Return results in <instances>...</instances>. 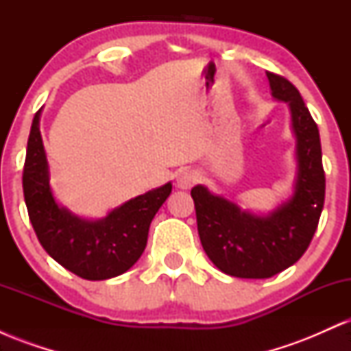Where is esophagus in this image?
<instances>
[{"mask_svg":"<svg viewBox=\"0 0 351 351\" xmlns=\"http://www.w3.org/2000/svg\"><path fill=\"white\" fill-rule=\"evenodd\" d=\"M198 180H199V175L195 170H181L178 173V178H176V183H178L180 188L189 189L198 183Z\"/></svg>","mask_w":351,"mask_h":351,"instance_id":"esophagus-1","label":"esophagus"}]
</instances>
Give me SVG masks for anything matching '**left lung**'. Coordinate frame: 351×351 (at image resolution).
<instances>
[{"instance_id":"left-lung-1","label":"left lung","mask_w":351,"mask_h":351,"mask_svg":"<svg viewBox=\"0 0 351 351\" xmlns=\"http://www.w3.org/2000/svg\"><path fill=\"white\" fill-rule=\"evenodd\" d=\"M272 95L289 102L297 136V183L293 196L271 216L257 217L234 203L191 189L204 252L219 271L241 279H269L291 267L307 251L325 201V171L315 120L291 80L265 72Z\"/></svg>"}]
</instances>
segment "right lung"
Here are the masks:
<instances>
[{
	"mask_svg": "<svg viewBox=\"0 0 351 351\" xmlns=\"http://www.w3.org/2000/svg\"><path fill=\"white\" fill-rule=\"evenodd\" d=\"M39 115L27 138L23 193L39 243L56 263L87 280H104L127 272L140 259L156 211L170 196L171 183L136 196L100 221H82L56 204L49 188Z\"/></svg>",
	"mask_w": 351,
	"mask_h": 351,
	"instance_id": "right-lung-1",
	"label": "right lung"
}]
</instances>
